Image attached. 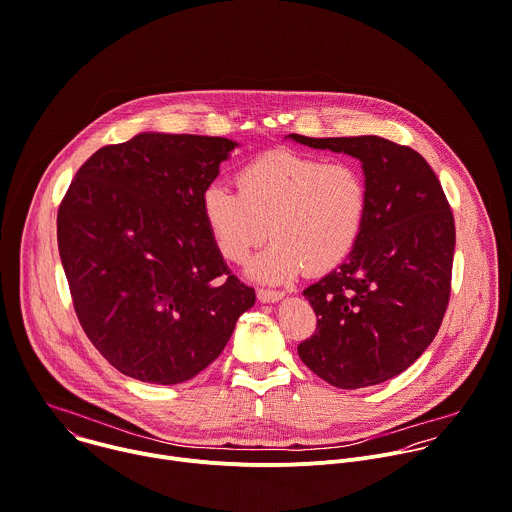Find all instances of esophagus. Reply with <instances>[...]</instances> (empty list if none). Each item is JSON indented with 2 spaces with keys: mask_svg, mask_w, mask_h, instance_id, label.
Here are the masks:
<instances>
[{
  "mask_svg": "<svg viewBox=\"0 0 512 512\" xmlns=\"http://www.w3.org/2000/svg\"><path fill=\"white\" fill-rule=\"evenodd\" d=\"M256 294H258L260 302H276V300H280L284 296L282 290H272V288H258Z\"/></svg>",
  "mask_w": 512,
  "mask_h": 512,
  "instance_id": "34e87169",
  "label": "esophagus"
}]
</instances>
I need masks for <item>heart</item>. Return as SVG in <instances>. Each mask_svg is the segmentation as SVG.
<instances>
[{
  "label": "heart",
  "instance_id": "heart-1",
  "mask_svg": "<svg viewBox=\"0 0 512 512\" xmlns=\"http://www.w3.org/2000/svg\"><path fill=\"white\" fill-rule=\"evenodd\" d=\"M236 186L238 192L224 184L206 188L204 220L218 252L234 264L246 262L266 234L274 238L250 264L260 280L282 282L302 266H338L366 224V182L346 160L274 150L246 164Z\"/></svg>",
  "mask_w": 512,
  "mask_h": 512
}]
</instances>
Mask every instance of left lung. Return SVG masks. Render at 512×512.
I'll use <instances>...</instances> for the list:
<instances>
[{"instance_id":"1","label":"left lung","mask_w":512,"mask_h":512,"mask_svg":"<svg viewBox=\"0 0 512 512\" xmlns=\"http://www.w3.org/2000/svg\"><path fill=\"white\" fill-rule=\"evenodd\" d=\"M292 140L354 156L368 190L364 230L348 260L304 290L316 330L302 362L338 388L404 372L434 340L450 298L454 218L428 162L378 136Z\"/></svg>"}]
</instances>
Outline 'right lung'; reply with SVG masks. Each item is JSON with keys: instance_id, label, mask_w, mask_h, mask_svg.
<instances>
[{"instance_id": "right-lung-1", "label": "right lung", "mask_w": 512, "mask_h": 512, "mask_svg": "<svg viewBox=\"0 0 512 512\" xmlns=\"http://www.w3.org/2000/svg\"><path fill=\"white\" fill-rule=\"evenodd\" d=\"M234 148L226 138L140 134L90 156L60 204L58 248L74 310L126 376L194 378L256 300L224 262L202 210Z\"/></svg>"}]
</instances>
